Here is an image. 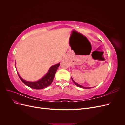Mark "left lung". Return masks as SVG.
<instances>
[{
  "label": "left lung",
  "mask_w": 125,
  "mask_h": 125,
  "mask_svg": "<svg viewBox=\"0 0 125 125\" xmlns=\"http://www.w3.org/2000/svg\"><path fill=\"white\" fill-rule=\"evenodd\" d=\"M72 79V78H71ZM72 80H73V82L74 83V84L76 85L77 86H78V87H80V88H83V89H90V88H86V87H84V86H82V85H79V84H78L77 83H76L75 82L73 79H72Z\"/></svg>",
  "instance_id": "1"
}]
</instances>
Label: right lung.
Instances as JSON below:
<instances>
[{"mask_svg":"<svg viewBox=\"0 0 125 125\" xmlns=\"http://www.w3.org/2000/svg\"><path fill=\"white\" fill-rule=\"evenodd\" d=\"M59 65L60 63H58V64H57V65L51 67L47 73L45 75H44V76L40 80L36 82H29L25 81L23 79L21 78L19 74V73H17L19 75V77L20 79V80L22 81V82L24 83L26 85H27L29 87H30V88L34 89H43L47 88V86L51 84L52 81L54 80L56 72L58 68L59 67Z\"/></svg>","mask_w":125,"mask_h":125,"instance_id":"obj_1","label":"right lung"}]
</instances>
